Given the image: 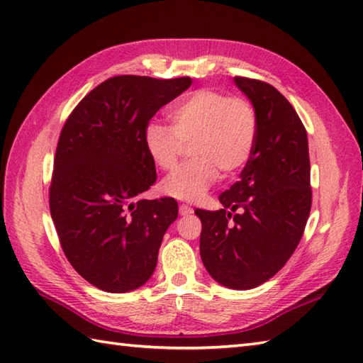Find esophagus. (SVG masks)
I'll list each match as a JSON object with an SVG mask.
<instances>
[{
    "instance_id": "1",
    "label": "esophagus",
    "mask_w": 363,
    "mask_h": 363,
    "mask_svg": "<svg viewBox=\"0 0 363 363\" xmlns=\"http://www.w3.org/2000/svg\"><path fill=\"white\" fill-rule=\"evenodd\" d=\"M192 213V208L188 205H180V216H189Z\"/></svg>"
}]
</instances>
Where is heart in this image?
Instances as JSON below:
<instances>
[{
	"mask_svg": "<svg viewBox=\"0 0 363 363\" xmlns=\"http://www.w3.org/2000/svg\"><path fill=\"white\" fill-rule=\"evenodd\" d=\"M169 118L172 127L146 125L144 146L150 160L163 171H172L184 144L191 143L194 157L161 183V191L169 197L199 202L220 179V171L227 175L239 172L253 154L257 118L245 99L197 90L177 102Z\"/></svg>",
	"mask_w": 363,
	"mask_h": 363,
	"instance_id": "b5f03b06",
	"label": "heart"
}]
</instances>
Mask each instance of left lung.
Segmentation results:
<instances>
[{
	"mask_svg": "<svg viewBox=\"0 0 363 363\" xmlns=\"http://www.w3.org/2000/svg\"><path fill=\"white\" fill-rule=\"evenodd\" d=\"M235 84L256 111L253 154L239 182L220 194L223 208L194 213L209 275L247 291L275 277L300 244L312 203L311 163L308 133L291 102L261 80L235 77Z\"/></svg>",
	"mask_w": 363,
	"mask_h": 363,
	"instance_id": "left-lung-1",
	"label": "left lung"
}]
</instances>
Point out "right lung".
<instances>
[{
  "mask_svg": "<svg viewBox=\"0 0 363 363\" xmlns=\"http://www.w3.org/2000/svg\"><path fill=\"white\" fill-rule=\"evenodd\" d=\"M191 84V77L107 79L62 128L51 217L72 267L104 292H130L147 283L164 233L179 216L171 197L140 199L157 180L144 130Z\"/></svg>",
  "mask_w": 363,
  "mask_h": 363,
  "instance_id": "right-lung-1",
  "label": "right lung"
}]
</instances>
